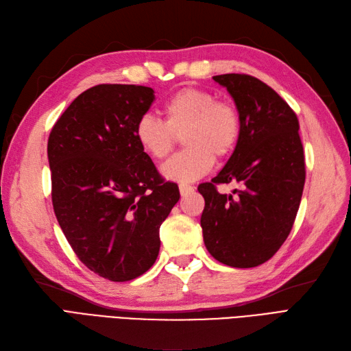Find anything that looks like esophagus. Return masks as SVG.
Wrapping results in <instances>:
<instances>
[{
	"mask_svg": "<svg viewBox=\"0 0 351 351\" xmlns=\"http://www.w3.org/2000/svg\"><path fill=\"white\" fill-rule=\"evenodd\" d=\"M178 189H180V193H182L183 196L187 195V193H192L193 190H195V187L190 186V184H180Z\"/></svg>",
	"mask_w": 351,
	"mask_h": 351,
	"instance_id": "34e87169",
	"label": "esophagus"
}]
</instances>
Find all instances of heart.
Wrapping results in <instances>:
<instances>
[{"mask_svg": "<svg viewBox=\"0 0 351 351\" xmlns=\"http://www.w3.org/2000/svg\"><path fill=\"white\" fill-rule=\"evenodd\" d=\"M165 121L145 114L136 123L134 134L142 149L162 161L174 151L182 136L184 149L162 167L167 178L193 182L214 167L215 156L234 152L241 134V117L227 99H217L210 90L183 88L164 104Z\"/></svg>", "mask_w": 351, "mask_h": 351, "instance_id": "heart-1", "label": "heart"}]
</instances>
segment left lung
I'll use <instances>...</instances> for the list:
<instances>
[{
    "instance_id": "left-lung-1",
    "label": "left lung",
    "mask_w": 351,
    "mask_h": 351,
    "mask_svg": "<svg viewBox=\"0 0 351 351\" xmlns=\"http://www.w3.org/2000/svg\"><path fill=\"white\" fill-rule=\"evenodd\" d=\"M214 80L234 98L241 134L226 167L199 184L205 199L200 226L208 252L232 268L269 261L293 228L303 195L306 167L295 112L267 83L249 74ZM239 182L231 195L219 184Z\"/></svg>"
}]
</instances>
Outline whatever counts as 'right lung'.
Returning <instances> with one entry per match:
<instances>
[{"mask_svg":"<svg viewBox=\"0 0 351 351\" xmlns=\"http://www.w3.org/2000/svg\"><path fill=\"white\" fill-rule=\"evenodd\" d=\"M154 89L97 84L61 114L48 137L52 206L83 265L114 282L155 263L159 227L180 199L136 139Z\"/></svg>","mask_w":351,"mask_h":351,"instance_id":"1","label":"right lung"}]
</instances>
